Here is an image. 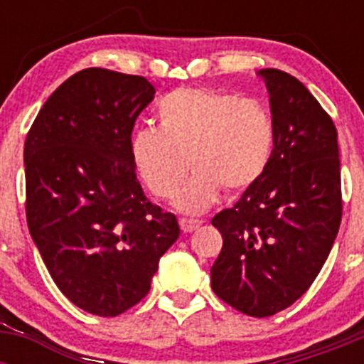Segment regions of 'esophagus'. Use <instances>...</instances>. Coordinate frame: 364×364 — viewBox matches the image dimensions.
Returning <instances> with one entry per match:
<instances>
[{"instance_id": "1", "label": "esophagus", "mask_w": 364, "mask_h": 364, "mask_svg": "<svg viewBox=\"0 0 364 364\" xmlns=\"http://www.w3.org/2000/svg\"><path fill=\"white\" fill-rule=\"evenodd\" d=\"M202 224V220H195V218H180V228L184 233H191V231L197 230Z\"/></svg>"}]
</instances>
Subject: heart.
<instances>
[{"label": "heart", "instance_id": "1", "mask_svg": "<svg viewBox=\"0 0 364 364\" xmlns=\"http://www.w3.org/2000/svg\"><path fill=\"white\" fill-rule=\"evenodd\" d=\"M156 117L159 127L142 125L131 136V160L147 189L162 200L175 197L191 166L197 173L178 197L186 213L208 210L220 189L246 191L272 162L277 127L257 100L180 87L159 100Z\"/></svg>", "mask_w": 364, "mask_h": 364}]
</instances>
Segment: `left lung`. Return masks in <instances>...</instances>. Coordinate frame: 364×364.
<instances>
[{"label":"left lung","mask_w":364,"mask_h":364,"mask_svg":"<svg viewBox=\"0 0 364 364\" xmlns=\"http://www.w3.org/2000/svg\"><path fill=\"white\" fill-rule=\"evenodd\" d=\"M277 127L262 178L211 224L222 252L211 266L218 299L252 317L291 306L326 262L343 217L333 120L297 78L262 69Z\"/></svg>","instance_id":"8db88e82"}]
</instances>
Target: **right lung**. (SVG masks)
<instances>
[{"label": "right lung", "instance_id": "1", "mask_svg": "<svg viewBox=\"0 0 364 364\" xmlns=\"http://www.w3.org/2000/svg\"><path fill=\"white\" fill-rule=\"evenodd\" d=\"M154 96L144 76L91 67L49 96L25 138V213L62 294L117 317L142 301L178 220L147 200L131 160L138 114Z\"/></svg>", "mask_w": 364, "mask_h": 364}]
</instances>
